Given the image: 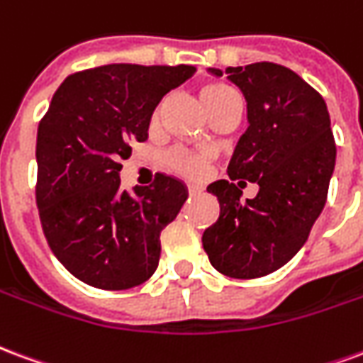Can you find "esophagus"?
Listing matches in <instances>:
<instances>
[{
	"label": "esophagus",
	"mask_w": 363,
	"mask_h": 363,
	"mask_svg": "<svg viewBox=\"0 0 363 363\" xmlns=\"http://www.w3.org/2000/svg\"><path fill=\"white\" fill-rule=\"evenodd\" d=\"M187 191H189V195H191V197H195V195H201V193L205 191V189H203V185H187Z\"/></svg>",
	"instance_id": "1"
}]
</instances>
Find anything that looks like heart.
<instances>
[{
	"instance_id": "obj_1",
	"label": "heart",
	"mask_w": 363,
	"mask_h": 363,
	"mask_svg": "<svg viewBox=\"0 0 363 363\" xmlns=\"http://www.w3.org/2000/svg\"><path fill=\"white\" fill-rule=\"evenodd\" d=\"M201 100L207 108L208 113L218 110L222 106L240 102L238 92L226 83H208L201 89ZM158 113L155 112V120ZM164 162L172 172H176L179 176L189 179H201L207 176L211 155L205 150H187V149H174L164 156Z\"/></svg>"
}]
</instances>
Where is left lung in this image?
<instances>
[{"label": "left lung", "mask_w": 363, "mask_h": 363, "mask_svg": "<svg viewBox=\"0 0 363 363\" xmlns=\"http://www.w3.org/2000/svg\"><path fill=\"white\" fill-rule=\"evenodd\" d=\"M226 73L245 96L250 127L228 164L230 182L207 187L220 216L203 232V247L222 274L259 279L286 265L308 242L327 201L337 145L325 100L292 69L259 62ZM243 179L259 185L253 200L241 199Z\"/></svg>", "instance_id": "8db88e82"}]
</instances>
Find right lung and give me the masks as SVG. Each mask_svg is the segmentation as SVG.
<instances>
[{
    "label": "right lung",
    "mask_w": 363,
    "mask_h": 363,
    "mask_svg": "<svg viewBox=\"0 0 363 363\" xmlns=\"http://www.w3.org/2000/svg\"><path fill=\"white\" fill-rule=\"evenodd\" d=\"M191 65L112 63L73 73L55 91L36 137V205L50 250L89 286L127 290L155 274L160 232L187 199L185 185L156 174L121 191V160L149 139L166 92Z\"/></svg>",
    "instance_id": "right-lung-1"
}]
</instances>
